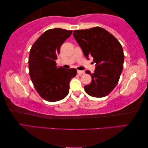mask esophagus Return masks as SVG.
<instances>
[{
  "label": "esophagus",
  "instance_id": "obj_1",
  "mask_svg": "<svg viewBox=\"0 0 148 148\" xmlns=\"http://www.w3.org/2000/svg\"><path fill=\"white\" fill-rule=\"evenodd\" d=\"M77 73H78L79 75H81L85 73V72H84V71H79V70H78V71H77Z\"/></svg>",
  "mask_w": 148,
  "mask_h": 148
}]
</instances>
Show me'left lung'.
<instances>
[{"mask_svg":"<svg viewBox=\"0 0 148 148\" xmlns=\"http://www.w3.org/2000/svg\"><path fill=\"white\" fill-rule=\"evenodd\" d=\"M73 36L87 59L94 58V73L92 82L84 86L86 92L92 97L108 95L117 85L123 69L124 54L121 45L114 36L104 29L96 27L75 30Z\"/></svg>","mask_w":148,"mask_h":148,"instance_id":"8db88e82","label":"left lung"}]
</instances>
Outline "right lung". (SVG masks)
I'll use <instances>...</instances> for the list:
<instances>
[{
	"mask_svg": "<svg viewBox=\"0 0 148 148\" xmlns=\"http://www.w3.org/2000/svg\"><path fill=\"white\" fill-rule=\"evenodd\" d=\"M72 31L60 28L46 31L35 41L29 57V75L38 94L48 101L65 98L69 92V83L76 76L75 69L56 66L60 47L71 36Z\"/></svg>",
	"mask_w": 148,
	"mask_h": 148,
	"instance_id": "obj_1",
	"label": "right lung"
}]
</instances>
